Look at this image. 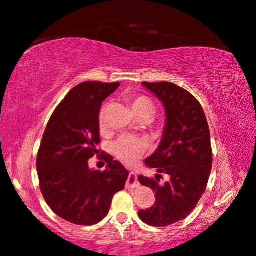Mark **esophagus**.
Masks as SVG:
<instances>
[{"instance_id":"esophagus-1","label":"esophagus","mask_w":256,"mask_h":256,"mask_svg":"<svg viewBox=\"0 0 256 256\" xmlns=\"http://www.w3.org/2000/svg\"><path fill=\"white\" fill-rule=\"evenodd\" d=\"M126 186L128 188H136L140 186V183L138 182V177H136V174L135 172H130L128 176V180H127V184H126Z\"/></svg>"}]
</instances>
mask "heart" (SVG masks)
Segmentation results:
<instances>
[{
    "mask_svg": "<svg viewBox=\"0 0 256 256\" xmlns=\"http://www.w3.org/2000/svg\"><path fill=\"white\" fill-rule=\"evenodd\" d=\"M128 102L138 118L141 115H149L152 118L154 114V104L146 96H128ZM99 126L101 129H104V108L100 112ZM146 149H148V143L146 140L135 138L132 135H122L112 144V152L118 160H121L124 163L134 162L146 152Z\"/></svg>",
    "mask_w": 256,
    "mask_h": 256,
    "instance_id": "1",
    "label": "heart"
}]
</instances>
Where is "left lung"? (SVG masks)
I'll return each instance as SVG.
<instances>
[{
    "mask_svg": "<svg viewBox=\"0 0 256 256\" xmlns=\"http://www.w3.org/2000/svg\"><path fill=\"white\" fill-rule=\"evenodd\" d=\"M166 110V126L156 152L144 160L156 169L155 178L138 176L140 183L156 194L152 208L138 216L150 226H169L186 218L208 186L212 169L208 124L198 100L172 82H142ZM168 177L164 184L159 183Z\"/></svg>",
    "mask_w": 256,
    "mask_h": 256,
    "instance_id": "left-lung-1",
    "label": "left lung"
}]
</instances>
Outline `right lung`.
Here are the masks:
<instances>
[{"instance_id": "right-lung-1", "label": "right lung", "mask_w": 256, "mask_h": 256, "mask_svg": "<svg viewBox=\"0 0 256 256\" xmlns=\"http://www.w3.org/2000/svg\"><path fill=\"white\" fill-rule=\"evenodd\" d=\"M118 86L85 82L73 87L56 108L42 138L36 163L40 191L56 214L76 225L101 222L129 176L108 154L102 155L106 170L88 166V160L99 152L101 104Z\"/></svg>"}]
</instances>
